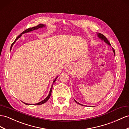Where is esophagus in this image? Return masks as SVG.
<instances>
[{"label":"esophagus","instance_id":"34e87169","mask_svg":"<svg viewBox=\"0 0 129 129\" xmlns=\"http://www.w3.org/2000/svg\"><path fill=\"white\" fill-rule=\"evenodd\" d=\"M71 69V66L70 65H68L67 67V71H70Z\"/></svg>","mask_w":129,"mask_h":129}]
</instances>
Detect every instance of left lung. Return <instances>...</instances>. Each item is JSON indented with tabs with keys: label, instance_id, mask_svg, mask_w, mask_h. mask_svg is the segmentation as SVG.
Listing matches in <instances>:
<instances>
[{
	"label": "left lung",
	"instance_id": "8db88e82",
	"mask_svg": "<svg viewBox=\"0 0 129 129\" xmlns=\"http://www.w3.org/2000/svg\"><path fill=\"white\" fill-rule=\"evenodd\" d=\"M98 36L99 38H100L101 39H102V40H104L106 43H107V44H108V45H111V44L110 43V42H109V41L107 39V38L105 37V36L103 35V34H101V33H98ZM113 52H114V55H115V51H114V49L113 48ZM75 102H76V103H77L78 104H79V105H82V106H84V105H81V104H79L78 102H77L75 100Z\"/></svg>",
	"mask_w": 129,
	"mask_h": 129
}]
</instances>
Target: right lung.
Listing matches in <instances>:
<instances>
[{
	"label": "right lung",
	"instance_id": "right-lung-1",
	"mask_svg": "<svg viewBox=\"0 0 129 129\" xmlns=\"http://www.w3.org/2000/svg\"><path fill=\"white\" fill-rule=\"evenodd\" d=\"M45 25H44V24H39V25H38L37 26H36V27H32V28H28V29H26V30H25L24 31H23L21 34L19 35H18L17 38H16V40H15V41L12 43V45H11V48H10V49H11V48H12V46H13V45H14V44H15V42H16V41L19 38H20V36H21V35H22V34H24V33H27V32H29V31H33V30H36V29H39V28H42L43 27H45ZM57 78H56L55 80H54V81H53V84H52V87H51V89H50V91H49V94H48V95L47 96V97L46 98V99H45L43 101H41V102H39V103H38V104H33L34 105H42V104H44V103H45V102L47 101L48 99H49V98H50V96H51V93H52V87H53V84H54V83L55 82V80H56V79H57ZM23 103L24 104H25V105H30V104H26V103H24V102H23Z\"/></svg>",
	"mask_w": 129,
	"mask_h": 129
}]
</instances>
